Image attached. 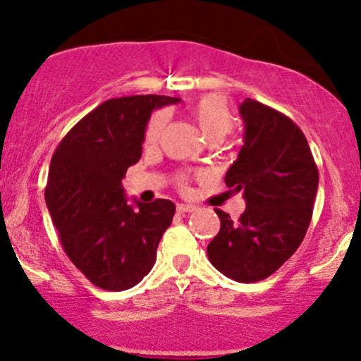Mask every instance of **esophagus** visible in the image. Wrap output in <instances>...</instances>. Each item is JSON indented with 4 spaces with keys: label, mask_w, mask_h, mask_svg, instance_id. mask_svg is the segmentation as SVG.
I'll return each mask as SVG.
<instances>
[{
    "label": "esophagus",
    "mask_w": 361,
    "mask_h": 361,
    "mask_svg": "<svg viewBox=\"0 0 361 361\" xmlns=\"http://www.w3.org/2000/svg\"><path fill=\"white\" fill-rule=\"evenodd\" d=\"M176 209H178V213H193L196 207H193V204H183V203H181V204H178Z\"/></svg>",
    "instance_id": "34e87169"
}]
</instances>
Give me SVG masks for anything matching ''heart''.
Instances as JSON below:
<instances>
[{"label": "heart", "mask_w": 361, "mask_h": 361, "mask_svg": "<svg viewBox=\"0 0 361 361\" xmlns=\"http://www.w3.org/2000/svg\"><path fill=\"white\" fill-rule=\"evenodd\" d=\"M191 116L200 131H202L204 138L209 143H218V141L225 138L233 128V115H231L230 106L221 98L220 94H207V97L200 98L193 106H191ZM166 125V113L158 111L149 118L147 130H145V145L153 147L159 141L163 130ZM185 178H181L183 183Z\"/></svg>", "instance_id": "obj_1"}]
</instances>
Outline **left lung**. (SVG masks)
I'll return each instance as SVG.
<instances>
[{
  "instance_id": "left-lung-1",
  "label": "left lung",
  "mask_w": 361,
  "mask_h": 361,
  "mask_svg": "<svg viewBox=\"0 0 361 361\" xmlns=\"http://www.w3.org/2000/svg\"><path fill=\"white\" fill-rule=\"evenodd\" d=\"M245 138L225 183L243 191L238 220L214 209L221 226L208 245L209 262L240 283L262 281L296 252L312 221L318 168L303 131L267 104H240Z\"/></svg>"
}]
</instances>
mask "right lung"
Wrapping results in <instances>:
<instances>
[{"label": "right lung", "instance_id": "1", "mask_svg": "<svg viewBox=\"0 0 361 361\" xmlns=\"http://www.w3.org/2000/svg\"><path fill=\"white\" fill-rule=\"evenodd\" d=\"M180 98L136 94L99 104L68 131L51 158L44 200L68 258L103 290L138 285L157 262L175 203L128 204L121 180L141 158L152 111Z\"/></svg>", "mask_w": 361, "mask_h": 361}]
</instances>
